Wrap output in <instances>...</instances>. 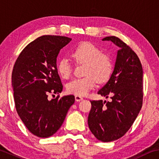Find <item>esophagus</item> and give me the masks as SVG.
I'll return each mask as SVG.
<instances>
[{
	"mask_svg": "<svg viewBox=\"0 0 159 159\" xmlns=\"http://www.w3.org/2000/svg\"><path fill=\"white\" fill-rule=\"evenodd\" d=\"M83 99V98L80 97V96H77V95H76L75 96V100L76 101V102H80V101H82Z\"/></svg>",
	"mask_w": 159,
	"mask_h": 159,
	"instance_id": "1",
	"label": "esophagus"
}]
</instances>
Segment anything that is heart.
Wrapping results in <instances>:
<instances>
[{
	"instance_id": "b5f03b06",
	"label": "heart",
	"mask_w": 159,
	"mask_h": 159,
	"mask_svg": "<svg viewBox=\"0 0 159 159\" xmlns=\"http://www.w3.org/2000/svg\"><path fill=\"white\" fill-rule=\"evenodd\" d=\"M71 56L79 63H85L84 75L81 79H76L68 83L66 89L68 93L77 96H85L97 83L108 80L112 71V62L108 54L92 42H83L78 44L71 52ZM57 70L65 79L70 77L72 68L70 62L62 58L57 63Z\"/></svg>"
}]
</instances>
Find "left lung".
Masks as SVG:
<instances>
[{"instance_id": "1", "label": "left lung", "mask_w": 159, "mask_h": 159, "mask_svg": "<svg viewBox=\"0 0 159 159\" xmlns=\"http://www.w3.org/2000/svg\"><path fill=\"white\" fill-rule=\"evenodd\" d=\"M120 47L114 71L98 94L111 102L90 101L88 126L98 140L111 142L122 137L131 128L143 106V67L131 47L115 36L106 37Z\"/></svg>"}]
</instances>
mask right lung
I'll list each match as a JSON object with an SVG mask.
<instances>
[{
    "mask_svg": "<svg viewBox=\"0 0 159 159\" xmlns=\"http://www.w3.org/2000/svg\"><path fill=\"white\" fill-rule=\"evenodd\" d=\"M71 40L65 36L43 35L28 44L14 63L11 83L17 113L26 128L39 138L53 135L75 102L74 95L49 100L63 86L56 60L62 48Z\"/></svg>",
    "mask_w": 159,
    "mask_h": 159,
    "instance_id": "right-lung-1",
    "label": "right lung"
}]
</instances>
